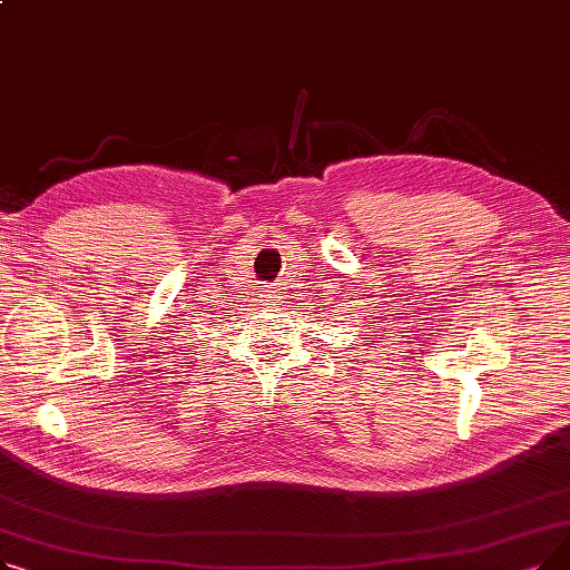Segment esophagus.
Returning <instances> with one entry per match:
<instances>
[{"mask_svg": "<svg viewBox=\"0 0 570 570\" xmlns=\"http://www.w3.org/2000/svg\"><path fill=\"white\" fill-rule=\"evenodd\" d=\"M273 293H275V291H273ZM269 297H273V295H269Z\"/></svg>", "mask_w": 570, "mask_h": 570, "instance_id": "34e87169", "label": "esophagus"}]
</instances>
